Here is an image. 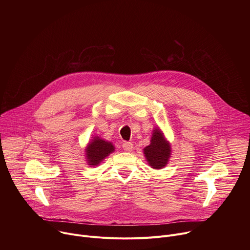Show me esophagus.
<instances>
[{
    "mask_svg": "<svg viewBox=\"0 0 250 250\" xmlns=\"http://www.w3.org/2000/svg\"><path fill=\"white\" fill-rule=\"evenodd\" d=\"M123 148H124V150H125V151L129 152V151H131V150H132V148H133V145L131 144V142L125 141L124 144H123Z\"/></svg>",
    "mask_w": 250,
    "mask_h": 250,
    "instance_id": "esophagus-1",
    "label": "esophagus"
}]
</instances>
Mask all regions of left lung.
<instances>
[{
	"label": "left lung",
	"instance_id": "1",
	"mask_svg": "<svg viewBox=\"0 0 250 250\" xmlns=\"http://www.w3.org/2000/svg\"><path fill=\"white\" fill-rule=\"evenodd\" d=\"M144 153L151 168L161 169L167 165L171 155V146L159 128L153 130L150 145L144 149Z\"/></svg>",
	"mask_w": 250,
	"mask_h": 250
}]
</instances>
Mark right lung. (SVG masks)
<instances>
[{
  "instance_id": "add662e5",
  "label": "right lung",
  "mask_w": 250,
  "mask_h": 250,
  "mask_svg": "<svg viewBox=\"0 0 250 250\" xmlns=\"http://www.w3.org/2000/svg\"><path fill=\"white\" fill-rule=\"evenodd\" d=\"M87 162L91 166H98L106 156L115 151V146L110 141H105L99 136H95L86 149Z\"/></svg>"
}]
</instances>
